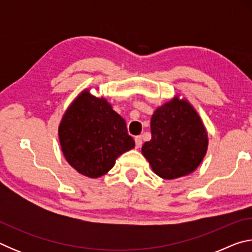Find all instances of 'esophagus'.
<instances>
[{
    "label": "esophagus",
    "instance_id": "esophagus-1",
    "mask_svg": "<svg viewBox=\"0 0 252 252\" xmlns=\"http://www.w3.org/2000/svg\"><path fill=\"white\" fill-rule=\"evenodd\" d=\"M134 141H135V148L141 147V144H142V138H141V136H140V135L135 136Z\"/></svg>",
    "mask_w": 252,
    "mask_h": 252
}]
</instances>
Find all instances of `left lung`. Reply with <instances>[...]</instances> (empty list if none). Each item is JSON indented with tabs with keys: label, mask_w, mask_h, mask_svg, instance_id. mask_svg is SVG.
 <instances>
[{
	"label": "left lung",
	"mask_w": 252,
	"mask_h": 252,
	"mask_svg": "<svg viewBox=\"0 0 252 252\" xmlns=\"http://www.w3.org/2000/svg\"><path fill=\"white\" fill-rule=\"evenodd\" d=\"M151 134L142 153L153 171L167 180L194 171L207 152L206 129L186 100L176 97L158 108L151 118Z\"/></svg>",
	"instance_id": "1"
}]
</instances>
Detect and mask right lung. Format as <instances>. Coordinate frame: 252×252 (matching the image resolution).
Wrapping results in <instances>:
<instances>
[{
	"instance_id": "right-lung-1",
	"label": "right lung",
	"mask_w": 252,
	"mask_h": 252,
	"mask_svg": "<svg viewBox=\"0 0 252 252\" xmlns=\"http://www.w3.org/2000/svg\"><path fill=\"white\" fill-rule=\"evenodd\" d=\"M59 138L66 161L89 178L103 176L122 153L134 148L125 119L103 97L80 94L62 119Z\"/></svg>"
}]
</instances>
